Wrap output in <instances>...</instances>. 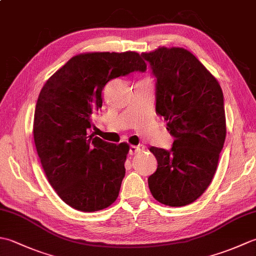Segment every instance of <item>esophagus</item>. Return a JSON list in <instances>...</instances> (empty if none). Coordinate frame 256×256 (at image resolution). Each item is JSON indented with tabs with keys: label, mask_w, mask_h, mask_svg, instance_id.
Wrapping results in <instances>:
<instances>
[{
	"label": "esophagus",
	"mask_w": 256,
	"mask_h": 256,
	"mask_svg": "<svg viewBox=\"0 0 256 256\" xmlns=\"http://www.w3.org/2000/svg\"><path fill=\"white\" fill-rule=\"evenodd\" d=\"M145 150V146L143 144H138V145H131L130 146V154L135 155L138 153H140Z\"/></svg>",
	"instance_id": "1"
}]
</instances>
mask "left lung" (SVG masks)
Wrapping results in <instances>:
<instances>
[{"label": "left lung", "mask_w": 256, "mask_h": 256, "mask_svg": "<svg viewBox=\"0 0 256 256\" xmlns=\"http://www.w3.org/2000/svg\"><path fill=\"white\" fill-rule=\"evenodd\" d=\"M154 78L156 113L175 138L170 150L152 146L157 170L148 177L153 197L170 206L194 202L208 188L226 140L222 89L192 52L162 47L140 54Z\"/></svg>", "instance_id": "8db88e82"}]
</instances>
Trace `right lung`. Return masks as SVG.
<instances>
[{
    "instance_id": "1",
    "label": "right lung",
    "mask_w": 256,
    "mask_h": 256,
    "mask_svg": "<svg viewBox=\"0 0 256 256\" xmlns=\"http://www.w3.org/2000/svg\"><path fill=\"white\" fill-rule=\"evenodd\" d=\"M145 70L134 52L81 54L42 86L34 116L37 154L50 184L74 209L98 211L116 200L130 148L96 136L94 118L108 81Z\"/></svg>"
}]
</instances>
